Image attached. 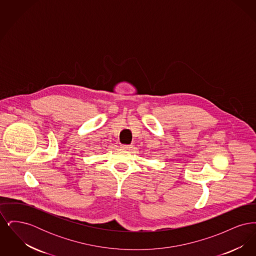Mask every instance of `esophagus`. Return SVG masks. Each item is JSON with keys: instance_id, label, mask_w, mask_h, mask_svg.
Returning <instances> with one entry per match:
<instances>
[{"instance_id": "obj_1", "label": "esophagus", "mask_w": 256, "mask_h": 256, "mask_svg": "<svg viewBox=\"0 0 256 256\" xmlns=\"http://www.w3.org/2000/svg\"><path fill=\"white\" fill-rule=\"evenodd\" d=\"M121 146L124 150H130V148H132V145H121Z\"/></svg>"}]
</instances>
